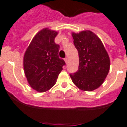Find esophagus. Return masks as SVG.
Returning <instances> with one entry per match:
<instances>
[{"label":"esophagus","instance_id":"esophagus-1","mask_svg":"<svg viewBox=\"0 0 127 127\" xmlns=\"http://www.w3.org/2000/svg\"><path fill=\"white\" fill-rule=\"evenodd\" d=\"M64 61H65V63H66V64L68 63V58H65V59H64Z\"/></svg>","mask_w":127,"mask_h":127}]
</instances>
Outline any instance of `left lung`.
<instances>
[{"label":"left lung","mask_w":127,"mask_h":127,"mask_svg":"<svg viewBox=\"0 0 127 127\" xmlns=\"http://www.w3.org/2000/svg\"><path fill=\"white\" fill-rule=\"evenodd\" d=\"M78 52L79 67L71 74L72 82L83 91L98 89L104 82L110 68V59L102 41L91 30L71 33Z\"/></svg>","instance_id":"obj_1"}]
</instances>
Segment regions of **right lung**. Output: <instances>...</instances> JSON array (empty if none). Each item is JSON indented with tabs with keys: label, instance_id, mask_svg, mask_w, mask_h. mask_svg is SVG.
Instances as JSON below:
<instances>
[{
	"label": "right lung",
	"instance_id": "1",
	"mask_svg": "<svg viewBox=\"0 0 127 127\" xmlns=\"http://www.w3.org/2000/svg\"><path fill=\"white\" fill-rule=\"evenodd\" d=\"M58 32L43 28L34 36L23 57V68L30 86L38 92H45L56 83L65 64L59 58V46L54 38Z\"/></svg>",
	"mask_w": 127,
	"mask_h": 127
}]
</instances>
